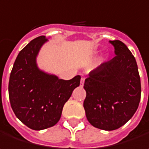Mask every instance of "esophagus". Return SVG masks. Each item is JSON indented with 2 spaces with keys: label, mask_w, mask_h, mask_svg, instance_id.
I'll return each instance as SVG.
<instances>
[{
  "label": "esophagus",
  "mask_w": 149,
  "mask_h": 149,
  "mask_svg": "<svg viewBox=\"0 0 149 149\" xmlns=\"http://www.w3.org/2000/svg\"><path fill=\"white\" fill-rule=\"evenodd\" d=\"M84 84V77H82L81 78V86H83Z\"/></svg>",
  "instance_id": "34e87169"
}]
</instances>
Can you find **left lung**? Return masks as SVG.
<instances>
[{"label": "left lung", "instance_id": "obj_1", "mask_svg": "<svg viewBox=\"0 0 149 149\" xmlns=\"http://www.w3.org/2000/svg\"><path fill=\"white\" fill-rule=\"evenodd\" d=\"M116 56L89 73L84 102L89 123L103 130L123 126L135 113L141 100V79L135 58L120 40H109Z\"/></svg>", "mask_w": 149, "mask_h": 149}]
</instances>
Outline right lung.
I'll use <instances>...</instances> for the list:
<instances>
[{
  "instance_id": "add662e5",
  "label": "right lung",
  "mask_w": 149,
  "mask_h": 149,
  "mask_svg": "<svg viewBox=\"0 0 149 149\" xmlns=\"http://www.w3.org/2000/svg\"><path fill=\"white\" fill-rule=\"evenodd\" d=\"M49 38L40 36L30 41L18 54L10 74L8 95L17 118L33 130L54 126L63 107L80 84L79 75L71 80L40 69L37 57Z\"/></svg>"
}]
</instances>
